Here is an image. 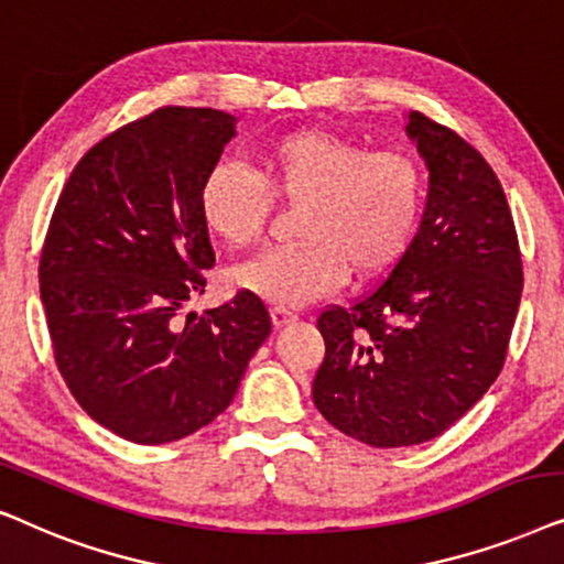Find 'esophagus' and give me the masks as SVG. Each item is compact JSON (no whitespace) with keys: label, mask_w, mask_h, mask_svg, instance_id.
<instances>
[{"label":"esophagus","mask_w":564,"mask_h":564,"mask_svg":"<svg viewBox=\"0 0 564 564\" xmlns=\"http://www.w3.org/2000/svg\"><path fill=\"white\" fill-rule=\"evenodd\" d=\"M270 319H273V327L278 329V327L291 325V322L296 319V314L286 310V306H273V310H270Z\"/></svg>","instance_id":"obj_1"}]
</instances>
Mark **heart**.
Wrapping results in <instances>:
<instances>
[{
  "label": "heart",
  "mask_w": 564,
  "mask_h": 564,
  "mask_svg": "<svg viewBox=\"0 0 564 564\" xmlns=\"http://www.w3.org/2000/svg\"><path fill=\"white\" fill-rule=\"evenodd\" d=\"M270 195L302 204L296 237L239 265V289L278 306H299L335 289L345 270L371 278L408 247L423 206L417 164L400 152H366L329 131L302 129L265 141L258 177L242 164L216 162L198 191L204 227L231 250L260 237Z\"/></svg>",
  "instance_id": "heart-1"
}]
</instances>
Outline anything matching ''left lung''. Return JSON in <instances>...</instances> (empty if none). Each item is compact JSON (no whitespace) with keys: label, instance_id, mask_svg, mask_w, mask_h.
Segmentation results:
<instances>
[{"label":"left lung","instance_id":"8db88e82","mask_svg":"<svg viewBox=\"0 0 564 564\" xmlns=\"http://www.w3.org/2000/svg\"><path fill=\"white\" fill-rule=\"evenodd\" d=\"M427 167L417 235L377 291L319 314L317 410L377 448L435 438L498 379L523 291L506 193L454 131L408 112Z\"/></svg>","mask_w":564,"mask_h":564}]
</instances>
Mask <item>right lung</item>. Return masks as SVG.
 Returning a JSON list of instances; mask_svg holds the SVG:
<instances>
[{
  "mask_svg": "<svg viewBox=\"0 0 564 564\" xmlns=\"http://www.w3.org/2000/svg\"><path fill=\"white\" fill-rule=\"evenodd\" d=\"M235 137L224 110H154L82 156L51 216L37 278L56 366L82 410L133 444L221 415L270 335L250 291L180 319L216 262L200 183Z\"/></svg>",
  "mask_w": 564,
  "mask_h": 564,
  "instance_id": "obj_1",
  "label": "right lung"
}]
</instances>
